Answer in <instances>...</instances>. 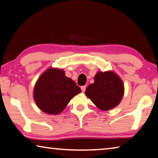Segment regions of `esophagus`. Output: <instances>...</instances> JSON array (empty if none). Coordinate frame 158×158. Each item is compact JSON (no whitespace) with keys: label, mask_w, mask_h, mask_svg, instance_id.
<instances>
[{"label":"esophagus","mask_w":158,"mask_h":158,"mask_svg":"<svg viewBox=\"0 0 158 158\" xmlns=\"http://www.w3.org/2000/svg\"><path fill=\"white\" fill-rule=\"evenodd\" d=\"M85 89H86V86H85V85H83V86L81 87V89L82 90V92H85Z\"/></svg>","instance_id":"34e87169"}]
</instances>
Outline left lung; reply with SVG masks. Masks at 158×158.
<instances>
[{
    "label": "left lung",
    "mask_w": 158,
    "mask_h": 158,
    "mask_svg": "<svg viewBox=\"0 0 158 158\" xmlns=\"http://www.w3.org/2000/svg\"><path fill=\"white\" fill-rule=\"evenodd\" d=\"M85 94L98 109L108 111L121 102L124 95V84L113 71H99L94 77V83L87 87Z\"/></svg>",
    "instance_id": "left-lung-1"
}]
</instances>
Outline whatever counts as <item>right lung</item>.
<instances>
[{
  "label": "right lung",
  "instance_id": "add662e5",
  "mask_svg": "<svg viewBox=\"0 0 158 158\" xmlns=\"http://www.w3.org/2000/svg\"><path fill=\"white\" fill-rule=\"evenodd\" d=\"M81 92L72 79L65 77L62 69L50 68L35 83L33 98L40 109L47 114H60L72 98Z\"/></svg>",
  "mask_w": 158,
  "mask_h": 158
}]
</instances>
